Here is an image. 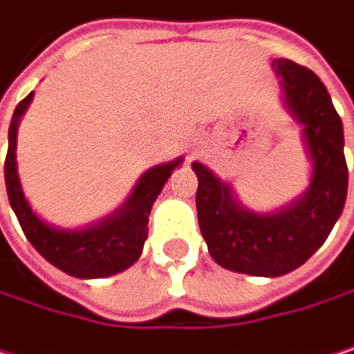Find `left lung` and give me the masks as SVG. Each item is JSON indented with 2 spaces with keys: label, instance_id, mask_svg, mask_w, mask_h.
<instances>
[{
  "label": "left lung",
  "instance_id": "8db88e82",
  "mask_svg": "<svg viewBox=\"0 0 354 354\" xmlns=\"http://www.w3.org/2000/svg\"><path fill=\"white\" fill-rule=\"evenodd\" d=\"M282 100L297 123L311 160V181L301 198L276 212L243 206L229 183L206 165L198 175V223L212 260L250 276H282L305 264L342 214L348 189L342 119L322 80L290 59H274Z\"/></svg>",
  "mask_w": 354,
  "mask_h": 354
}]
</instances>
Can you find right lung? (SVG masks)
I'll return each instance as SVG.
<instances>
[{
    "instance_id": "1",
    "label": "right lung",
    "mask_w": 354,
    "mask_h": 354,
    "mask_svg": "<svg viewBox=\"0 0 354 354\" xmlns=\"http://www.w3.org/2000/svg\"><path fill=\"white\" fill-rule=\"evenodd\" d=\"M30 100L32 92L18 102L12 115L8 131V156L3 167L10 206L16 212L26 239L49 264L76 278H104L127 270L138 262L142 254L144 241L148 237V216L156 196L162 192L167 179L183 162V158L148 169L136 183L131 196L113 214L86 229H59L47 225L24 198L16 165L18 123Z\"/></svg>"
}]
</instances>
